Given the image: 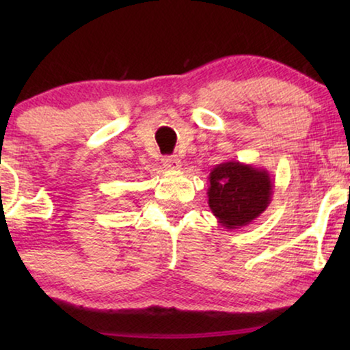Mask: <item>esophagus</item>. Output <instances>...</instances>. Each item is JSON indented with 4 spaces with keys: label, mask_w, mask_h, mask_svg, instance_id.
Here are the masks:
<instances>
[{
    "label": "esophagus",
    "mask_w": 350,
    "mask_h": 350,
    "mask_svg": "<svg viewBox=\"0 0 350 350\" xmlns=\"http://www.w3.org/2000/svg\"><path fill=\"white\" fill-rule=\"evenodd\" d=\"M162 162H164L165 169H169V170H178L180 167H181V161L176 156L164 157V159H162Z\"/></svg>",
    "instance_id": "34e87169"
}]
</instances>
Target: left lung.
Masks as SVG:
<instances>
[{
    "label": "left lung",
    "mask_w": 350,
    "mask_h": 350,
    "mask_svg": "<svg viewBox=\"0 0 350 350\" xmlns=\"http://www.w3.org/2000/svg\"><path fill=\"white\" fill-rule=\"evenodd\" d=\"M208 183V207L226 229L250 224L267 208L274 193L269 172L239 161L215 165Z\"/></svg>",
    "instance_id": "left-lung-1"
}]
</instances>
